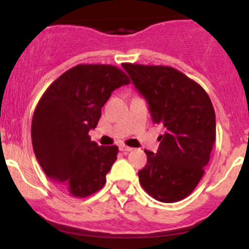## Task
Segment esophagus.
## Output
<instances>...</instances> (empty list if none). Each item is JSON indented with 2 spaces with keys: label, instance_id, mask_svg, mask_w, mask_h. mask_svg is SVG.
<instances>
[{
  "label": "esophagus",
  "instance_id": "34e87169",
  "mask_svg": "<svg viewBox=\"0 0 249 249\" xmlns=\"http://www.w3.org/2000/svg\"><path fill=\"white\" fill-rule=\"evenodd\" d=\"M119 150L123 151V152H130V151H132L133 148L130 146H126V145H124V144H122V145H119Z\"/></svg>",
  "mask_w": 249,
  "mask_h": 249
}]
</instances>
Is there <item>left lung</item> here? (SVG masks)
I'll list each match as a JSON object with an SVG mask.
<instances>
[{
	"label": "left lung",
	"instance_id": "1",
	"mask_svg": "<svg viewBox=\"0 0 249 249\" xmlns=\"http://www.w3.org/2000/svg\"><path fill=\"white\" fill-rule=\"evenodd\" d=\"M123 68L146 99L153 122L165 127L158 152L145 150L147 164L138 172L139 182L158 201H180L193 192L210 161L215 142L212 102L201 85L174 68Z\"/></svg>",
	"mask_w": 249,
	"mask_h": 249
}]
</instances>
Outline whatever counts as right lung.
Returning <instances> with one entry per match:
<instances>
[{"instance_id":"obj_1","label":"right lung","mask_w":249,"mask_h":249,"mask_svg":"<svg viewBox=\"0 0 249 249\" xmlns=\"http://www.w3.org/2000/svg\"><path fill=\"white\" fill-rule=\"evenodd\" d=\"M124 71L107 64H78L45 90L31 122V141L44 173L72 196L104 186L118 147L91 142L102 107L113 90L127 85Z\"/></svg>"}]
</instances>
